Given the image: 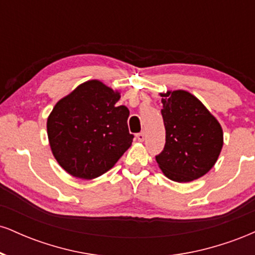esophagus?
I'll use <instances>...</instances> for the list:
<instances>
[{"label": "esophagus", "instance_id": "obj_1", "mask_svg": "<svg viewBox=\"0 0 255 255\" xmlns=\"http://www.w3.org/2000/svg\"><path fill=\"white\" fill-rule=\"evenodd\" d=\"M135 137H136L137 141H144V140H145V133H144V131H141V133H137Z\"/></svg>", "mask_w": 255, "mask_h": 255}]
</instances>
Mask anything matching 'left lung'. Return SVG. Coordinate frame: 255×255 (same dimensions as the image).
<instances>
[{
  "instance_id": "left-lung-1",
  "label": "left lung",
  "mask_w": 255,
  "mask_h": 255,
  "mask_svg": "<svg viewBox=\"0 0 255 255\" xmlns=\"http://www.w3.org/2000/svg\"><path fill=\"white\" fill-rule=\"evenodd\" d=\"M160 97L165 146L156 156L158 166L175 182H191L216 164L223 147V129L192 93L168 91Z\"/></svg>"
}]
</instances>
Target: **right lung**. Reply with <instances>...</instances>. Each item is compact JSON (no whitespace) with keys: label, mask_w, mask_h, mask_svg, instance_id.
<instances>
[{"label":"right lung","mask_w":255,"mask_h":255,"mask_svg":"<svg viewBox=\"0 0 255 255\" xmlns=\"http://www.w3.org/2000/svg\"><path fill=\"white\" fill-rule=\"evenodd\" d=\"M99 80L79 85L57 102L46 122L55 159L72 176L92 180L110 170L133 141L129 110Z\"/></svg>","instance_id":"obj_1"}]
</instances>
